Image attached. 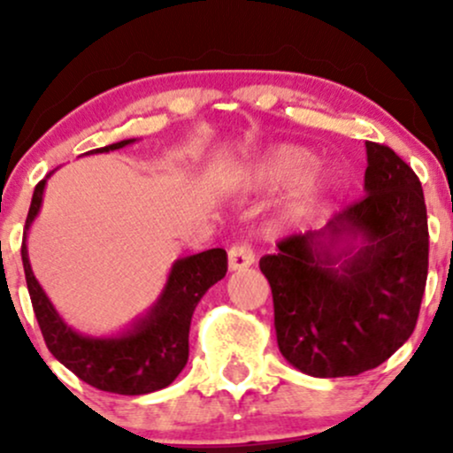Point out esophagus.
<instances>
[{"mask_svg": "<svg viewBox=\"0 0 453 453\" xmlns=\"http://www.w3.org/2000/svg\"><path fill=\"white\" fill-rule=\"evenodd\" d=\"M256 264V253H253V247L247 241H241L232 244L230 251H227V266L230 270H242Z\"/></svg>", "mask_w": 453, "mask_h": 453, "instance_id": "obj_1", "label": "esophagus"}]
</instances>
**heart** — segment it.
Listing matches in <instances>:
<instances>
[{
	"label": "heart",
	"instance_id": "obj_1",
	"mask_svg": "<svg viewBox=\"0 0 453 453\" xmlns=\"http://www.w3.org/2000/svg\"><path fill=\"white\" fill-rule=\"evenodd\" d=\"M315 157L306 149L279 147L264 155L253 165V179L262 185H285L303 180L313 173Z\"/></svg>",
	"mask_w": 453,
	"mask_h": 453
}]
</instances>
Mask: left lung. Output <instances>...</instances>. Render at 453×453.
<instances>
[{
    "label": "left lung",
    "mask_w": 453,
    "mask_h": 453,
    "mask_svg": "<svg viewBox=\"0 0 453 453\" xmlns=\"http://www.w3.org/2000/svg\"><path fill=\"white\" fill-rule=\"evenodd\" d=\"M366 159L360 200L259 259L279 349L311 377L377 368L418 324L428 277L422 183L386 144L366 142Z\"/></svg>",
    "instance_id": "8db88e82"
}]
</instances>
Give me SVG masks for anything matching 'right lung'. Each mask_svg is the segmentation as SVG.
I'll return each mask as SVG.
<instances>
[{"mask_svg":"<svg viewBox=\"0 0 453 453\" xmlns=\"http://www.w3.org/2000/svg\"><path fill=\"white\" fill-rule=\"evenodd\" d=\"M132 142L134 138L121 140L108 147L93 149L89 153H108ZM46 179L40 180L34 189L27 221H25L23 247H20L29 298L46 347L78 379L102 392L138 396V394L168 388L183 371L189 357L191 315L211 285L226 277L227 253L223 249H209L196 256L176 259L157 303L121 334L102 336V339L78 334L61 319L55 306L46 298L38 279L31 273L27 257L25 238L42 206Z\"/></svg>","mask_w":453,"mask_h":453,"instance_id":"obj_1","label":"right lung"}]
</instances>
